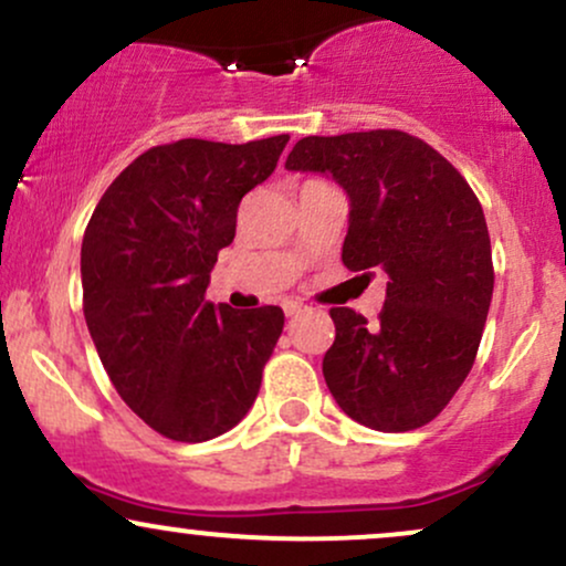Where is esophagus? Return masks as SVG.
Segmentation results:
<instances>
[{
    "mask_svg": "<svg viewBox=\"0 0 566 566\" xmlns=\"http://www.w3.org/2000/svg\"><path fill=\"white\" fill-rule=\"evenodd\" d=\"M282 308H284V314H287V316H297V314H303L305 305L301 301H284Z\"/></svg>",
    "mask_w": 566,
    "mask_h": 566,
    "instance_id": "1",
    "label": "esophagus"
}]
</instances>
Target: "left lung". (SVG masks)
Here are the masks:
<instances>
[{
	"mask_svg": "<svg viewBox=\"0 0 566 566\" xmlns=\"http://www.w3.org/2000/svg\"><path fill=\"white\" fill-rule=\"evenodd\" d=\"M284 167L327 175L346 191L343 263L388 276L378 322L329 311V394L375 431L431 423L469 378L495 284L476 193L439 151L399 129L311 135Z\"/></svg>",
	"mask_w": 566,
	"mask_h": 566,
	"instance_id": "8db88e82",
	"label": "left lung"
}]
</instances>
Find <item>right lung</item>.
Here are the masks:
<instances>
[{
	"label": "right lung",
	"instance_id": "obj_1",
	"mask_svg": "<svg viewBox=\"0 0 566 566\" xmlns=\"http://www.w3.org/2000/svg\"><path fill=\"white\" fill-rule=\"evenodd\" d=\"M290 135L242 146L186 138L148 148L97 201L82 239L84 319L125 405L175 441L231 431L282 335L276 305L205 301L247 191Z\"/></svg>",
	"mask_w": 566,
	"mask_h": 566
}]
</instances>
